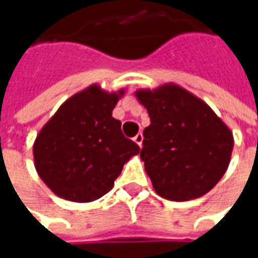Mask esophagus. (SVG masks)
<instances>
[{
    "label": "esophagus",
    "mask_w": 258,
    "mask_h": 258,
    "mask_svg": "<svg viewBox=\"0 0 258 258\" xmlns=\"http://www.w3.org/2000/svg\"><path fill=\"white\" fill-rule=\"evenodd\" d=\"M134 141L136 142V144L139 145L141 148H142V142H144V135L142 134H138L134 138Z\"/></svg>",
    "instance_id": "1"
}]
</instances>
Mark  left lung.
<instances>
[{"instance_id":"1","label":"left lung","mask_w":258,"mask_h":258,"mask_svg":"<svg viewBox=\"0 0 258 258\" xmlns=\"http://www.w3.org/2000/svg\"><path fill=\"white\" fill-rule=\"evenodd\" d=\"M135 96L151 117L141 158L156 194L189 201L213 189L233 152L228 126L205 102L172 83Z\"/></svg>"}]
</instances>
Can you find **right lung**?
Wrapping results in <instances>:
<instances>
[{
  "label": "right lung",
  "mask_w": 258,
  "mask_h": 258,
  "mask_svg": "<svg viewBox=\"0 0 258 258\" xmlns=\"http://www.w3.org/2000/svg\"><path fill=\"white\" fill-rule=\"evenodd\" d=\"M123 93L90 86L66 100L37 135L35 169L55 195L75 203L103 197L123 165L141 152L112 116Z\"/></svg>",
  "instance_id": "add662e5"
}]
</instances>
